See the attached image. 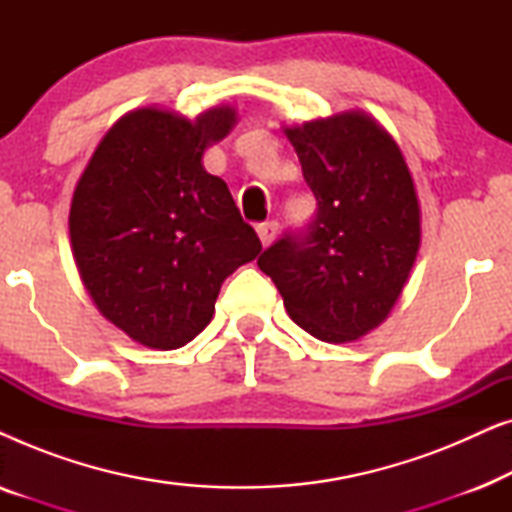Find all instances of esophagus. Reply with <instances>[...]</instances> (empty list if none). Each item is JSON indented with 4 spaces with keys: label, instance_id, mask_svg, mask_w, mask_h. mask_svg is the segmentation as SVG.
<instances>
[{
    "label": "esophagus",
    "instance_id": "1",
    "mask_svg": "<svg viewBox=\"0 0 512 512\" xmlns=\"http://www.w3.org/2000/svg\"><path fill=\"white\" fill-rule=\"evenodd\" d=\"M277 230H279L277 221H265V223H258V226H256V233H258V237H261L263 247H270V244L275 242Z\"/></svg>",
    "mask_w": 512,
    "mask_h": 512
}]
</instances>
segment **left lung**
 <instances>
[{
    "instance_id": "8db88e82",
    "label": "left lung",
    "mask_w": 512,
    "mask_h": 512,
    "mask_svg": "<svg viewBox=\"0 0 512 512\" xmlns=\"http://www.w3.org/2000/svg\"><path fill=\"white\" fill-rule=\"evenodd\" d=\"M317 214L258 258L296 324L352 342L389 317L415 265L422 216L398 144L363 111L284 128Z\"/></svg>"
}]
</instances>
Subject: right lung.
<instances>
[{
    "label": "right lung",
    "instance_id": "add662e5",
    "mask_svg": "<svg viewBox=\"0 0 512 512\" xmlns=\"http://www.w3.org/2000/svg\"><path fill=\"white\" fill-rule=\"evenodd\" d=\"M237 123L223 104L195 121L167 109L125 114L102 137L74 188L69 237L90 298L151 349H179L214 314L223 279L261 240L202 153Z\"/></svg>",
    "mask_w": 512,
    "mask_h": 512
}]
</instances>
